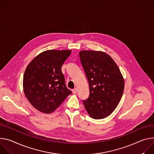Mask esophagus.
<instances>
[{"label": "esophagus", "mask_w": 154, "mask_h": 154, "mask_svg": "<svg viewBox=\"0 0 154 154\" xmlns=\"http://www.w3.org/2000/svg\"><path fill=\"white\" fill-rule=\"evenodd\" d=\"M72 92H73V93L74 94H76V92H77V89H76V88H75V89H73L72 90Z\"/></svg>", "instance_id": "1"}]
</instances>
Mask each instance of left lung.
<instances>
[{
    "instance_id": "obj_1",
    "label": "left lung",
    "mask_w": 154,
    "mask_h": 154,
    "mask_svg": "<svg viewBox=\"0 0 154 154\" xmlns=\"http://www.w3.org/2000/svg\"><path fill=\"white\" fill-rule=\"evenodd\" d=\"M79 56L89 85V96L82 100L84 107L91 117L105 118L122 98L123 76L114 60L105 53L84 50Z\"/></svg>"
}]
</instances>
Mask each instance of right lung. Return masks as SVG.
Segmentation results:
<instances>
[{
    "label": "right lung",
    "mask_w": 154,
    "mask_h": 154,
    "mask_svg": "<svg viewBox=\"0 0 154 154\" xmlns=\"http://www.w3.org/2000/svg\"><path fill=\"white\" fill-rule=\"evenodd\" d=\"M71 52V50L46 51L27 66L23 78L24 92L37 110L52 112L72 93L66 86L61 70Z\"/></svg>",
    "instance_id": "add662e5"
}]
</instances>
